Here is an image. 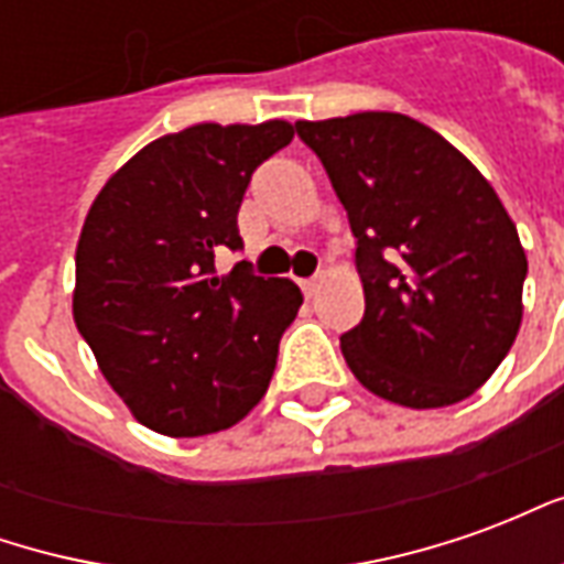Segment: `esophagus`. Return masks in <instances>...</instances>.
I'll return each instance as SVG.
<instances>
[{"mask_svg": "<svg viewBox=\"0 0 564 564\" xmlns=\"http://www.w3.org/2000/svg\"><path fill=\"white\" fill-rule=\"evenodd\" d=\"M299 283H302V293L305 295H314L319 290V278H305V281Z\"/></svg>", "mask_w": 564, "mask_h": 564, "instance_id": "obj_1", "label": "esophagus"}]
</instances>
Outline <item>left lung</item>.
I'll use <instances>...</instances> for the list:
<instances>
[{"label": "left lung", "instance_id": "8db88e82", "mask_svg": "<svg viewBox=\"0 0 564 564\" xmlns=\"http://www.w3.org/2000/svg\"><path fill=\"white\" fill-rule=\"evenodd\" d=\"M295 129L356 238L366 317L341 335L356 380L416 411L468 399L513 347L529 271L492 184L408 115L359 111Z\"/></svg>", "mask_w": 564, "mask_h": 564}]
</instances>
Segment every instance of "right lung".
Segmentation results:
<instances>
[{
	"instance_id": "obj_1",
	"label": "right lung",
	"mask_w": 564,
	"mask_h": 564,
	"mask_svg": "<svg viewBox=\"0 0 564 564\" xmlns=\"http://www.w3.org/2000/svg\"><path fill=\"white\" fill-rule=\"evenodd\" d=\"M293 123H196L150 141L93 198L75 250V326L141 425L196 437L245 420L269 390L302 305L286 278L238 262V208Z\"/></svg>"
}]
</instances>
